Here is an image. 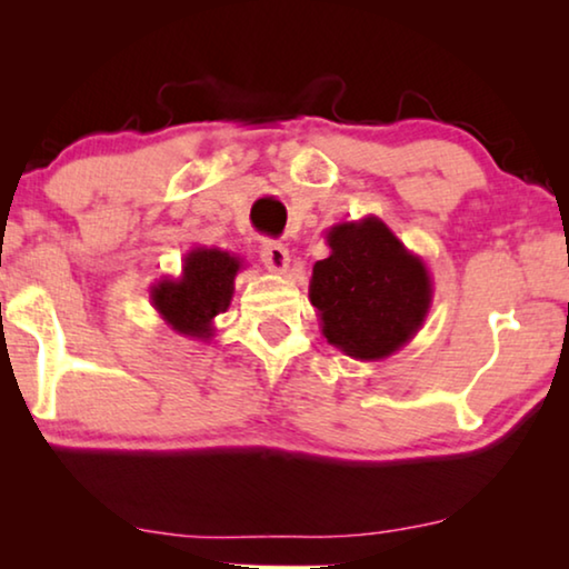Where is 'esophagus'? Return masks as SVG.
Instances as JSON below:
<instances>
[{
    "label": "esophagus",
    "mask_w": 569,
    "mask_h": 569,
    "mask_svg": "<svg viewBox=\"0 0 569 569\" xmlns=\"http://www.w3.org/2000/svg\"><path fill=\"white\" fill-rule=\"evenodd\" d=\"M259 256L263 267L269 271H277V274H282V271L290 267V251H287V246L279 243V240H263Z\"/></svg>",
    "instance_id": "obj_1"
}]
</instances>
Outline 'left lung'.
<instances>
[{
  "label": "left lung",
  "mask_w": 569,
  "mask_h": 569,
  "mask_svg": "<svg viewBox=\"0 0 569 569\" xmlns=\"http://www.w3.org/2000/svg\"><path fill=\"white\" fill-rule=\"evenodd\" d=\"M331 253L316 261L310 306L321 333L352 360L378 362L407 347L432 306V277L376 214L326 230Z\"/></svg>",
  "instance_id": "1"
}]
</instances>
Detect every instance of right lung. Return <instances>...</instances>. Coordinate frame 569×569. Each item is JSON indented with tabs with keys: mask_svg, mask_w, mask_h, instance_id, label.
<instances>
[{
	"mask_svg": "<svg viewBox=\"0 0 569 569\" xmlns=\"http://www.w3.org/2000/svg\"><path fill=\"white\" fill-rule=\"evenodd\" d=\"M243 259L222 248H191L181 274L160 277L150 287V300L162 321L181 337L209 341L214 318L230 308L236 277Z\"/></svg>",
	"mask_w": 569,
	"mask_h": 569,
	"instance_id": "right-lung-1",
	"label": "right lung"
}]
</instances>
